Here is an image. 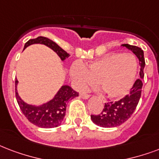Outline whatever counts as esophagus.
I'll return each instance as SVG.
<instances>
[{
  "instance_id": "esophagus-1",
  "label": "esophagus",
  "mask_w": 159,
  "mask_h": 159,
  "mask_svg": "<svg viewBox=\"0 0 159 159\" xmlns=\"http://www.w3.org/2000/svg\"><path fill=\"white\" fill-rule=\"evenodd\" d=\"M80 97L83 99H88L90 97V95H88L87 93H80Z\"/></svg>"
}]
</instances>
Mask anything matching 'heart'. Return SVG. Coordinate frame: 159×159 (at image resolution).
<instances>
[{"label": "heart", "mask_w": 159, "mask_h": 159, "mask_svg": "<svg viewBox=\"0 0 159 159\" xmlns=\"http://www.w3.org/2000/svg\"><path fill=\"white\" fill-rule=\"evenodd\" d=\"M138 71L135 57L129 53H110L87 66L74 64L71 68L77 87L84 89L97 82L104 95L121 98L129 92Z\"/></svg>", "instance_id": "heart-1"}]
</instances>
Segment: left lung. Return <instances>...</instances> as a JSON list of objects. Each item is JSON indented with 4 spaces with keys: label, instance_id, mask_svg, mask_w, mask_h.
Instances as JSON below:
<instances>
[{
    "label": "left lung",
    "instance_id": "left-lung-1",
    "mask_svg": "<svg viewBox=\"0 0 159 159\" xmlns=\"http://www.w3.org/2000/svg\"><path fill=\"white\" fill-rule=\"evenodd\" d=\"M123 46L132 51L139 58V65L141 66L139 72L140 78L135 81L129 94L117 102H110L105 103L100 114L91 115L93 123L102 128H114L125 123L135 111L139 99L141 98L143 88L142 80L144 77L143 69L145 66L143 51L136 46L129 44H123Z\"/></svg>",
    "mask_w": 159,
    "mask_h": 159
}]
</instances>
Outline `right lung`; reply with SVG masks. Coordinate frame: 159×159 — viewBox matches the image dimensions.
Wrapping results in <instances>:
<instances>
[{
    "mask_svg": "<svg viewBox=\"0 0 159 159\" xmlns=\"http://www.w3.org/2000/svg\"><path fill=\"white\" fill-rule=\"evenodd\" d=\"M35 43L44 44L50 47L51 49H52L60 57L61 61L65 60L69 57V54L66 51H64L61 47H59L56 42L45 36H38L35 39H30L25 44L24 48ZM17 82L18 81L16 79V87ZM77 96H78L77 92L73 90L71 87L65 85L61 88L52 100L43 105L36 107L28 105L26 102H24L18 96L16 88V98L23 114L25 115V117L28 119L29 122L33 123L34 125L44 128H56L60 125L66 113V104L69 100L74 98Z\"/></svg>",
    "mask_w": 159,
    "mask_h": 159,
    "instance_id": "right-lung-1",
    "label": "right lung"
}]
</instances>
